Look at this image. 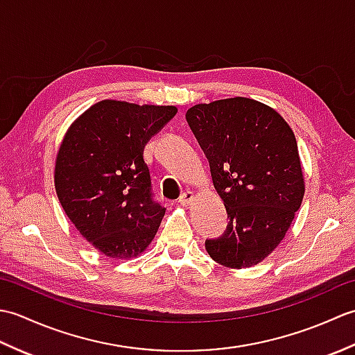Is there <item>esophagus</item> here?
<instances>
[{
  "label": "esophagus",
  "mask_w": 355,
  "mask_h": 355,
  "mask_svg": "<svg viewBox=\"0 0 355 355\" xmlns=\"http://www.w3.org/2000/svg\"><path fill=\"white\" fill-rule=\"evenodd\" d=\"M193 198H195V193L192 191H186V192H183L182 195H180L178 202L182 206H189L191 202L193 201Z\"/></svg>",
  "instance_id": "obj_1"
}]
</instances>
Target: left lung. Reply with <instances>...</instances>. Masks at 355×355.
I'll use <instances>...</instances> for the list:
<instances>
[{
    "label": "left lung",
    "instance_id": "obj_1",
    "mask_svg": "<svg viewBox=\"0 0 355 355\" xmlns=\"http://www.w3.org/2000/svg\"><path fill=\"white\" fill-rule=\"evenodd\" d=\"M186 120L227 210L225 232L206 239V250L224 267L256 266L284 239L304 198L296 137L273 108L247 97L195 105Z\"/></svg>",
    "mask_w": 355,
    "mask_h": 355
}]
</instances>
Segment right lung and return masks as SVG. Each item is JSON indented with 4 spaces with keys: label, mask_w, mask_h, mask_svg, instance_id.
<instances>
[{
    "label": "right lung",
    "mask_w": 355,
    "mask_h": 355,
    "mask_svg": "<svg viewBox=\"0 0 355 355\" xmlns=\"http://www.w3.org/2000/svg\"><path fill=\"white\" fill-rule=\"evenodd\" d=\"M175 114V107L102 101L61 143L58 198L80 235L110 258L139 256L155 236L166 209L154 200L143 150Z\"/></svg>",
    "instance_id": "obj_1"
}]
</instances>
